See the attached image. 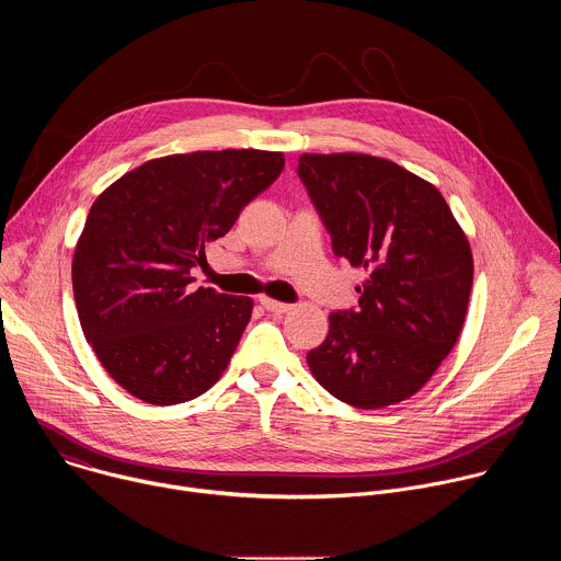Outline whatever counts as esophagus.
<instances>
[{
    "label": "esophagus",
    "instance_id": "obj_1",
    "mask_svg": "<svg viewBox=\"0 0 561 561\" xmlns=\"http://www.w3.org/2000/svg\"><path fill=\"white\" fill-rule=\"evenodd\" d=\"M260 304H262L268 312H275V314H284V312H290V310H293L290 304H282V301H275V299H268V297H262Z\"/></svg>",
    "mask_w": 561,
    "mask_h": 561
}]
</instances>
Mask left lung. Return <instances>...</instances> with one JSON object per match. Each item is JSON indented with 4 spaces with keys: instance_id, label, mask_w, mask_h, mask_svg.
<instances>
[{
    "instance_id": "1",
    "label": "left lung",
    "mask_w": 561,
    "mask_h": 561,
    "mask_svg": "<svg viewBox=\"0 0 561 561\" xmlns=\"http://www.w3.org/2000/svg\"><path fill=\"white\" fill-rule=\"evenodd\" d=\"M297 175L337 257L362 266L359 306L329 314L306 355L312 377L355 409L415 394L453 351L468 310L472 255L442 193L388 159L301 154Z\"/></svg>"
}]
</instances>
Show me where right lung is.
<instances>
[{"instance_id":"add662e5","label":"right lung","mask_w":561,"mask_h":561,"mask_svg":"<svg viewBox=\"0 0 561 561\" xmlns=\"http://www.w3.org/2000/svg\"><path fill=\"white\" fill-rule=\"evenodd\" d=\"M284 171L268 150L150 159L91 206L72 257L79 324L108 375L152 407L204 394L226 370L253 299L193 288L191 271Z\"/></svg>"}]
</instances>
